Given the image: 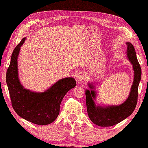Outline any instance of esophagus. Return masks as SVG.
<instances>
[{
	"label": "esophagus",
	"mask_w": 148,
	"mask_h": 148,
	"mask_svg": "<svg viewBox=\"0 0 148 148\" xmlns=\"http://www.w3.org/2000/svg\"><path fill=\"white\" fill-rule=\"evenodd\" d=\"M76 79H77V81H79V82L82 81L83 79H84V74H83L82 73H79L77 74V75H76Z\"/></svg>",
	"instance_id": "1"
}]
</instances>
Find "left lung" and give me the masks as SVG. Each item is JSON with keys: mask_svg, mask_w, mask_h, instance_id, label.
<instances>
[{"mask_svg": "<svg viewBox=\"0 0 148 148\" xmlns=\"http://www.w3.org/2000/svg\"><path fill=\"white\" fill-rule=\"evenodd\" d=\"M127 58L132 65L134 79L127 99L119 105L101 106L96 104L97 92L94 83H88L90 89L86 90L87 111L92 122L99 126H112L126 119L133 112L137 104L138 86L141 79V69L136 57L134 47L131 43L126 42Z\"/></svg>", "mask_w": 148, "mask_h": 148, "instance_id": "obj_1", "label": "left lung"}]
</instances>
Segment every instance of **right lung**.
<instances>
[{
	"instance_id": "obj_1",
	"label": "right lung",
	"mask_w": 148,
	"mask_h": 148,
	"mask_svg": "<svg viewBox=\"0 0 148 148\" xmlns=\"http://www.w3.org/2000/svg\"><path fill=\"white\" fill-rule=\"evenodd\" d=\"M24 37L12 52L6 74V82L14 111L22 118L38 125L52 123L58 117L60 105L64 96L75 87L73 77H66L57 81L44 92H34L25 89L18 75L17 59Z\"/></svg>"
}]
</instances>
